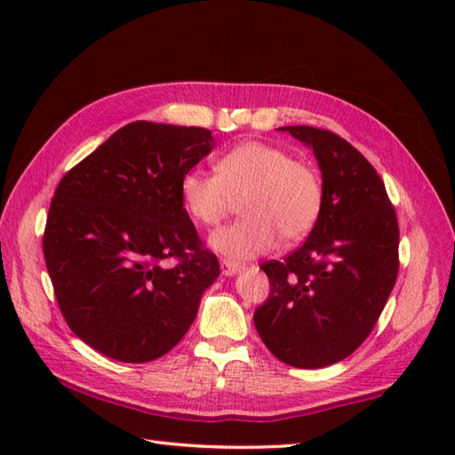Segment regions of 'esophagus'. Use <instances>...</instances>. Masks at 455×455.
I'll list each match as a JSON object with an SVG mask.
<instances>
[{
  "label": "esophagus",
  "mask_w": 455,
  "mask_h": 455,
  "mask_svg": "<svg viewBox=\"0 0 455 455\" xmlns=\"http://www.w3.org/2000/svg\"><path fill=\"white\" fill-rule=\"evenodd\" d=\"M243 265L241 263H235V260H228V259H222L220 260V271L225 276H233L236 275L238 271H241Z\"/></svg>",
  "instance_id": "esophagus-1"
}]
</instances>
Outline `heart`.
I'll use <instances>...</instances> for the list:
<instances>
[{
    "instance_id": "b5f03b06",
    "label": "heart",
    "mask_w": 455,
    "mask_h": 455,
    "mask_svg": "<svg viewBox=\"0 0 455 455\" xmlns=\"http://www.w3.org/2000/svg\"><path fill=\"white\" fill-rule=\"evenodd\" d=\"M209 174L192 168L180 179V200L192 219L217 227L238 209L241 220L211 236L214 251L251 259L276 241L297 243L317 225L323 209L321 176L305 160L291 158L279 146L243 142L214 163Z\"/></svg>"
}]
</instances>
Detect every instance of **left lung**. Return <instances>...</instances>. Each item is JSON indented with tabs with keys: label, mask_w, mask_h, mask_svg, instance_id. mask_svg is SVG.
<instances>
[{
	"label": "left lung",
	"mask_w": 455,
	"mask_h": 455,
	"mask_svg": "<svg viewBox=\"0 0 455 455\" xmlns=\"http://www.w3.org/2000/svg\"><path fill=\"white\" fill-rule=\"evenodd\" d=\"M313 148L323 209L303 246L260 268L271 283L255 311L267 349L299 369L333 365L371 333L399 271L395 209L375 168L331 130L283 126Z\"/></svg>",
	"instance_id": "obj_1"
}]
</instances>
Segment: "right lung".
<instances>
[{"label":"right lung","mask_w":455,"mask_h":455,"mask_svg":"<svg viewBox=\"0 0 455 455\" xmlns=\"http://www.w3.org/2000/svg\"><path fill=\"white\" fill-rule=\"evenodd\" d=\"M211 130L138 120L64 174L44 230L60 311L92 349L124 363L163 357L220 267L180 200L182 174L212 150ZM166 258L180 260L168 269Z\"/></svg>","instance_id":"add662e5"}]
</instances>
